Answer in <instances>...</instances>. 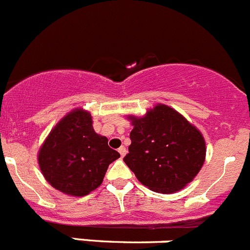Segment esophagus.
Segmentation results:
<instances>
[{
    "mask_svg": "<svg viewBox=\"0 0 250 250\" xmlns=\"http://www.w3.org/2000/svg\"><path fill=\"white\" fill-rule=\"evenodd\" d=\"M118 152L121 154V157H123L125 155V152H127V150H125V146H121L120 149H118Z\"/></svg>",
    "mask_w": 250,
    "mask_h": 250,
    "instance_id": "34e87169",
    "label": "esophagus"
}]
</instances>
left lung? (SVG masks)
<instances>
[{"label":"left lung","instance_id":"8db88e82","mask_svg":"<svg viewBox=\"0 0 250 250\" xmlns=\"http://www.w3.org/2000/svg\"><path fill=\"white\" fill-rule=\"evenodd\" d=\"M132 121L130 143L123 161L142 184L156 193H174L199 173L207 147L199 129L176 110L155 106Z\"/></svg>","mask_w":250,"mask_h":250}]
</instances>
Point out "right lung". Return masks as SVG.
Masks as SVG:
<instances>
[{"instance_id": "obj_1", "label": "right lung", "mask_w": 250, "mask_h": 250, "mask_svg": "<svg viewBox=\"0 0 250 250\" xmlns=\"http://www.w3.org/2000/svg\"><path fill=\"white\" fill-rule=\"evenodd\" d=\"M107 142L95 133L90 113L76 108L53 127L41 145L39 166L53 188L84 197L103 183L108 165L120 157Z\"/></svg>"}]
</instances>
